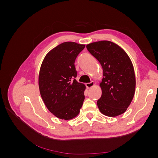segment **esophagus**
<instances>
[{
	"mask_svg": "<svg viewBox=\"0 0 158 158\" xmlns=\"http://www.w3.org/2000/svg\"><path fill=\"white\" fill-rule=\"evenodd\" d=\"M94 85H95V84H94V82H91L89 83H86V84H85V86H86V88L88 89H89V88H91L92 87H93Z\"/></svg>",
	"mask_w": 158,
	"mask_h": 158,
	"instance_id": "esophagus-1",
	"label": "esophagus"
}]
</instances>
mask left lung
<instances>
[{
  "mask_svg": "<svg viewBox=\"0 0 158 158\" xmlns=\"http://www.w3.org/2000/svg\"><path fill=\"white\" fill-rule=\"evenodd\" d=\"M86 48L103 70L104 77L99 84L102 94L97 102L100 112L108 117L124 113L132 102L136 87L135 70L130 58L111 41L92 43Z\"/></svg>",
  "mask_w": 158,
  "mask_h": 158,
  "instance_id": "1",
  "label": "left lung"
}]
</instances>
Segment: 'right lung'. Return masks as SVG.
Masks as SVG:
<instances>
[{
    "label": "right lung",
    "instance_id": "right-lung-1",
    "mask_svg": "<svg viewBox=\"0 0 158 158\" xmlns=\"http://www.w3.org/2000/svg\"><path fill=\"white\" fill-rule=\"evenodd\" d=\"M85 45L64 42L50 51L41 64L39 75L41 96L49 111L59 118L76 117L82 107L85 85L76 80L74 63Z\"/></svg>",
    "mask_w": 158,
    "mask_h": 158
}]
</instances>
